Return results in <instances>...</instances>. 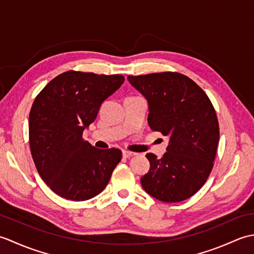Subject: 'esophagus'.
I'll list each match as a JSON object with an SVG mask.
<instances>
[{"label": "esophagus", "instance_id": "34e87169", "mask_svg": "<svg viewBox=\"0 0 254 254\" xmlns=\"http://www.w3.org/2000/svg\"><path fill=\"white\" fill-rule=\"evenodd\" d=\"M133 155H135V154L132 152H128V150H122V156L124 158H130Z\"/></svg>", "mask_w": 254, "mask_h": 254}]
</instances>
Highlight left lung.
I'll return each mask as SVG.
<instances>
[{"instance_id": "obj_1", "label": "left lung", "mask_w": 254, "mask_h": 254, "mask_svg": "<svg viewBox=\"0 0 254 254\" xmlns=\"http://www.w3.org/2000/svg\"><path fill=\"white\" fill-rule=\"evenodd\" d=\"M127 80L147 100L150 128L168 136L163 157L146 154L150 167L141 178L142 187L161 202L185 201L203 187L216 156L219 128L212 102L196 83L179 73Z\"/></svg>"}]
</instances>
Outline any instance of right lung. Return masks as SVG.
Masks as SVG:
<instances>
[{
	"label": "right lung",
	"instance_id": "1",
	"mask_svg": "<svg viewBox=\"0 0 254 254\" xmlns=\"http://www.w3.org/2000/svg\"><path fill=\"white\" fill-rule=\"evenodd\" d=\"M123 83L122 75L68 71L36 97L29 115L32 159L42 180L61 197L86 201L96 196L120 163V149L91 146L83 132Z\"/></svg>",
	"mask_w": 254,
	"mask_h": 254
}]
</instances>
